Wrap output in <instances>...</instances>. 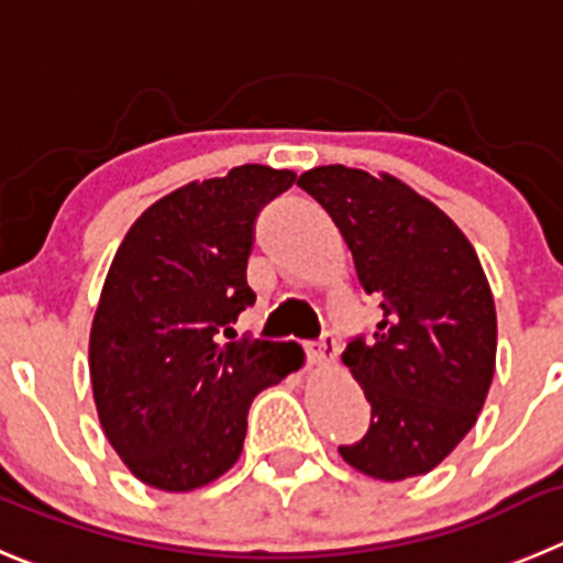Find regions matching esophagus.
I'll list each match as a JSON object with an SVG mask.
<instances>
[{"instance_id":"esophagus-1","label":"esophagus","mask_w":563,"mask_h":563,"mask_svg":"<svg viewBox=\"0 0 563 563\" xmlns=\"http://www.w3.org/2000/svg\"><path fill=\"white\" fill-rule=\"evenodd\" d=\"M306 350L313 364H333L335 355H339V341L333 333H322L317 341H308Z\"/></svg>"}]
</instances>
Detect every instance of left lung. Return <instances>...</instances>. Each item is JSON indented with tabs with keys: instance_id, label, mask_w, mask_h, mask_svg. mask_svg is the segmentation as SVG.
<instances>
[{
	"instance_id": "1",
	"label": "left lung",
	"mask_w": 563,
	"mask_h": 563,
	"mask_svg": "<svg viewBox=\"0 0 563 563\" xmlns=\"http://www.w3.org/2000/svg\"><path fill=\"white\" fill-rule=\"evenodd\" d=\"M330 213L366 294H383L369 341L344 361L372 406L369 430L339 448L377 481L439 466L477 422L495 377L497 313L466 235L391 175L317 166L297 180Z\"/></svg>"
}]
</instances>
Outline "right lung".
Masks as SVG:
<instances>
[{
    "label": "right lung",
    "mask_w": 563,
    "mask_h": 563,
    "mask_svg": "<svg viewBox=\"0 0 563 563\" xmlns=\"http://www.w3.org/2000/svg\"><path fill=\"white\" fill-rule=\"evenodd\" d=\"M294 180L246 163L188 183L150 205L115 250L88 366L104 435L146 486L191 492L222 477L244 450L252 400L306 361L294 341H224L255 302L257 213Z\"/></svg>",
    "instance_id": "1"
}]
</instances>
